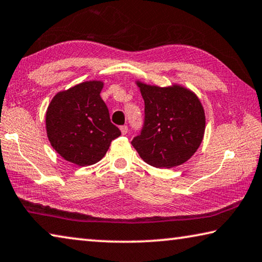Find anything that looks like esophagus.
<instances>
[{
    "label": "esophagus",
    "mask_w": 262,
    "mask_h": 262,
    "mask_svg": "<svg viewBox=\"0 0 262 262\" xmlns=\"http://www.w3.org/2000/svg\"><path fill=\"white\" fill-rule=\"evenodd\" d=\"M120 130H121L123 135H126L128 133V127L127 126H121V127H120Z\"/></svg>",
    "instance_id": "esophagus-1"
}]
</instances>
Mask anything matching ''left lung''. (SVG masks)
<instances>
[{
	"label": "left lung",
	"instance_id": "left-lung-1",
	"mask_svg": "<svg viewBox=\"0 0 262 262\" xmlns=\"http://www.w3.org/2000/svg\"><path fill=\"white\" fill-rule=\"evenodd\" d=\"M144 100V122L132 141L144 162L172 168L188 161L201 146L205 113L201 100L181 85L159 87L136 82Z\"/></svg>",
	"mask_w": 262,
	"mask_h": 262
}]
</instances>
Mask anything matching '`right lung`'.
Masks as SVG:
<instances>
[{
	"mask_svg": "<svg viewBox=\"0 0 262 262\" xmlns=\"http://www.w3.org/2000/svg\"><path fill=\"white\" fill-rule=\"evenodd\" d=\"M102 87V81L91 80L61 91L47 111L50 143L64 160L80 167L100 161L121 135L100 97Z\"/></svg>",
	"mask_w": 262,
	"mask_h": 262,
	"instance_id": "right-lung-1",
	"label": "right lung"
}]
</instances>
